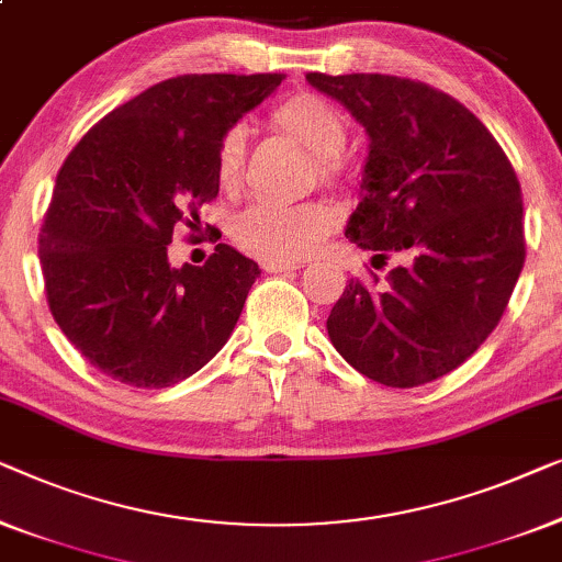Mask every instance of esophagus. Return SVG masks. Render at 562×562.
Segmentation results:
<instances>
[{
    "mask_svg": "<svg viewBox=\"0 0 562 562\" xmlns=\"http://www.w3.org/2000/svg\"><path fill=\"white\" fill-rule=\"evenodd\" d=\"M300 262H265V272H290V270H297Z\"/></svg>",
    "mask_w": 562,
    "mask_h": 562,
    "instance_id": "esophagus-1",
    "label": "esophagus"
}]
</instances>
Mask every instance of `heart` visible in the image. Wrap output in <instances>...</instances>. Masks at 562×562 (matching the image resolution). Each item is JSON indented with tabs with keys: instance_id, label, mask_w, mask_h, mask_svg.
<instances>
[{
	"instance_id": "b5f03b06",
	"label": "heart",
	"mask_w": 562,
	"mask_h": 562,
	"mask_svg": "<svg viewBox=\"0 0 562 562\" xmlns=\"http://www.w3.org/2000/svg\"><path fill=\"white\" fill-rule=\"evenodd\" d=\"M274 126L295 137L323 160V172L334 176L338 157L349 142V124L334 104L318 97H295L272 112ZM247 157V130L228 126L216 149V178L224 188L239 183ZM336 213L323 203L257 201L234 221V239L244 251L272 262H295L313 255L334 232Z\"/></svg>"
}]
</instances>
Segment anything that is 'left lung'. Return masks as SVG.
I'll return each mask as SVG.
<instances>
[{
	"label": "left lung",
	"mask_w": 562,
	"mask_h": 562,
	"mask_svg": "<svg viewBox=\"0 0 562 562\" xmlns=\"http://www.w3.org/2000/svg\"><path fill=\"white\" fill-rule=\"evenodd\" d=\"M369 134L346 239L384 262L351 278L328 315L336 351L386 386H420L471 357L507 311L525 267L517 172L494 134L448 93L382 74H307Z\"/></svg>",
	"instance_id": "left-lung-1"
}]
</instances>
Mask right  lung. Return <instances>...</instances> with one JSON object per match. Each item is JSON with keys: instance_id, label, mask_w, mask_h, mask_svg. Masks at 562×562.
I'll list each match as a JSON object with an SVG mask.
<instances>
[{"instance_id": "obj_1", "label": "right lung", "mask_w": 562, "mask_h": 562, "mask_svg": "<svg viewBox=\"0 0 562 562\" xmlns=\"http://www.w3.org/2000/svg\"><path fill=\"white\" fill-rule=\"evenodd\" d=\"M282 78H168L70 149L41 228L45 295L68 341L106 376L162 390L224 349L257 262L216 244L203 267L176 270L168 244L178 224L199 232L201 205L218 195L221 137Z\"/></svg>"}]
</instances>
